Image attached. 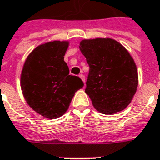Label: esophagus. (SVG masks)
I'll use <instances>...</instances> for the list:
<instances>
[{"instance_id": "34e87169", "label": "esophagus", "mask_w": 160, "mask_h": 160, "mask_svg": "<svg viewBox=\"0 0 160 160\" xmlns=\"http://www.w3.org/2000/svg\"><path fill=\"white\" fill-rule=\"evenodd\" d=\"M79 77L82 79V81H83V83H85V77H84V76H83V74H81V75H79Z\"/></svg>"}]
</instances>
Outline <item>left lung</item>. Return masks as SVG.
Listing matches in <instances>:
<instances>
[{
	"mask_svg": "<svg viewBox=\"0 0 160 160\" xmlns=\"http://www.w3.org/2000/svg\"><path fill=\"white\" fill-rule=\"evenodd\" d=\"M79 49L89 65L85 92L99 112L112 115L132 102L138 71L129 52L111 38L83 39Z\"/></svg>",
	"mask_w": 160,
	"mask_h": 160,
	"instance_id": "8db88e82",
	"label": "left lung"
}]
</instances>
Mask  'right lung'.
<instances>
[{"instance_id":"right-lung-1","label":"right lung","mask_w":160,"mask_h":160,"mask_svg":"<svg viewBox=\"0 0 160 160\" xmlns=\"http://www.w3.org/2000/svg\"><path fill=\"white\" fill-rule=\"evenodd\" d=\"M68 41H52L29 53L20 76L22 93L36 113L55 119L68 109L75 92L83 86L78 77L69 75L64 56Z\"/></svg>"}]
</instances>
